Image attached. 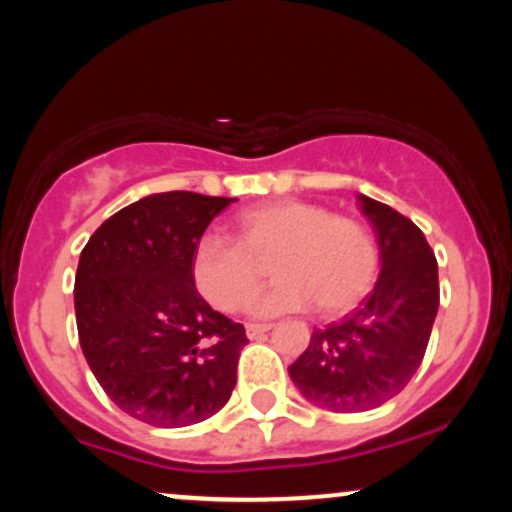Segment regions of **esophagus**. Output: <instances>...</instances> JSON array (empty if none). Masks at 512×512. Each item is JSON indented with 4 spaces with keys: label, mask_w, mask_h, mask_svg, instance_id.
<instances>
[{
    "label": "esophagus",
    "mask_w": 512,
    "mask_h": 512,
    "mask_svg": "<svg viewBox=\"0 0 512 512\" xmlns=\"http://www.w3.org/2000/svg\"><path fill=\"white\" fill-rule=\"evenodd\" d=\"M269 330H272V325H248V327H245V332H248V339L262 337V334L269 332Z\"/></svg>",
    "instance_id": "obj_1"
}]
</instances>
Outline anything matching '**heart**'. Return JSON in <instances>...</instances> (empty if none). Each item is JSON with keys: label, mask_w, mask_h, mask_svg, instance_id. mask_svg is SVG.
<instances>
[{"label": "heart", "mask_w": 512, "mask_h": 512, "mask_svg": "<svg viewBox=\"0 0 512 512\" xmlns=\"http://www.w3.org/2000/svg\"><path fill=\"white\" fill-rule=\"evenodd\" d=\"M233 240L207 233L192 250V279L216 310L236 313L260 286L262 264L276 284L250 303V315L269 320L303 313L317 303L322 315H339L375 284L378 245L361 221L332 216L320 204L279 199L238 216Z\"/></svg>", "instance_id": "heart-1"}]
</instances>
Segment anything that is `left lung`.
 I'll list each match as a JSON object with an SVG mask.
<instances>
[{"mask_svg": "<svg viewBox=\"0 0 512 512\" xmlns=\"http://www.w3.org/2000/svg\"><path fill=\"white\" fill-rule=\"evenodd\" d=\"M356 202L378 240V284L342 322L315 330L289 366L298 392L330 411H366L399 395L421 366L440 301L424 233L383 202Z\"/></svg>", "mask_w": 512, "mask_h": 512, "instance_id": "left-lung-1", "label": "left lung"}]
</instances>
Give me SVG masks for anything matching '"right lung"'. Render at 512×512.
Returning a JSON list of instances; mask_svg holds the SVG:
<instances>
[{
    "mask_svg": "<svg viewBox=\"0 0 512 512\" xmlns=\"http://www.w3.org/2000/svg\"><path fill=\"white\" fill-rule=\"evenodd\" d=\"M231 197L158 192L101 223L74 281L79 344L113 402L161 428L209 419L236 387L243 325L197 293L192 250Z\"/></svg>",
    "mask_w": 512,
    "mask_h": 512,
    "instance_id": "obj_1",
    "label": "right lung"
}]
</instances>
